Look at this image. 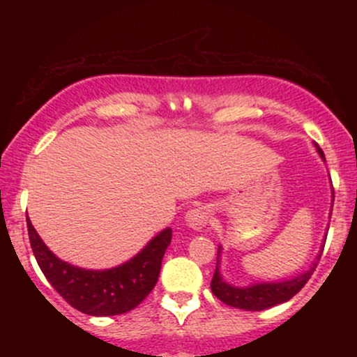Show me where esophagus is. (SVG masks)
I'll return each instance as SVG.
<instances>
[{
    "mask_svg": "<svg viewBox=\"0 0 357 357\" xmlns=\"http://www.w3.org/2000/svg\"><path fill=\"white\" fill-rule=\"evenodd\" d=\"M185 221L190 228L202 229L208 221V208L207 207H195L190 208L185 215Z\"/></svg>",
    "mask_w": 357,
    "mask_h": 357,
    "instance_id": "esophagus-1",
    "label": "esophagus"
}]
</instances>
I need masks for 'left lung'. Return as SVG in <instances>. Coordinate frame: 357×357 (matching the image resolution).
Segmentation results:
<instances>
[{
	"instance_id": "8db88e82",
	"label": "left lung",
	"mask_w": 357,
	"mask_h": 357,
	"mask_svg": "<svg viewBox=\"0 0 357 357\" xmlns=\"http://www.w3.org/2000/svg\"><path fill=\"white\" fill-rule=\"evenodd\" d=\"M318 153L325 160L321 149L316 145ZM325 247V245H323ZM221 245L218 250V264H215L214 276H212L211 282V290L215 297L219 298L225 304L231 305V307L243 309V311H264V309L273 307V305L283 304V302L290 301L295 294L301 291L302 287L309 282L311 275L314 273L316 264H318L319 257H321V252L316 257L314 264L307 269L302 275L295 276V278L285 280V282H266V283H254V285L248 287H233L229 283H226L222 280L221 273H219V254H221Z\"/></svg>"
}]
</instances>
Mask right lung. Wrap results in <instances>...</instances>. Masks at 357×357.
Wrapping results in <instances>:
<instances>
[{
	"label": "right lung",
	"mask_w": 357,
	"mask_h": 357,
	"mask_svg": "<svg viewBox=\"0 0 357 357\" xmlns=\"http://www.w3.org/2000/svg\"><path fill=\"white\" fill-rule=\"evenodd\" d=\"M32 252L52 287L77 311L89 316H115L131 311L152 291L160 273L162 257L172 238V229L153 236L142 252L112 269H82L56 257L39 238L27 218Z\"/></svg>",
	"instance_id": "obj_1"
}]
</instances>
